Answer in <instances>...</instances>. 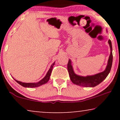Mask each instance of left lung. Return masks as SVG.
<instances>
[{
    "label": "left lung",
    "instance_id": "8db88e82",
    "mask_svg": "<svg viewBox=\"0 0 120 120\" xmlns=\"http://www.w3.org/2000/svg\"><path fill=\"white\" fill-rule=\"evenodd\" d=\"M106 32H108L107 30H106ZM108 43L109 44L110 48V54L105 69L101 73L92 75H87L86 76L77 75L74 71L73 66L71 65V60H69L67 68H68L70 80L72 82L78 86L86 87H93L97 86L103 80L105 79L110 71L112 63V49L110 40H108Z\"/></svg>",
    "mask_w": 120,
    "mask_h": 120
}]
</instances>
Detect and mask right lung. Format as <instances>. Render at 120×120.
<instances>
[{
  "instance_id": "obj_1",
  "label": "right lung",
  "mask_w": 120,
  "mask_h": 120,
  "mask_svg": "<svg viewBox=\"0 0 120 120\" xmlns=\"http://www.w3.org/2000/svg\"><path fill=\"white\" fill-rule=\"evenodd\" d=\"M55 62H54L53 63H52V64L51 65L50 68L49 69V70L47 71V73L46 75L45 76V77L41 79V80H40L39 82H35V83H25V82H22L21 81H17V80H15L14 79V80L17 82L18 83H19V85L22 86L23 87H28V88H33V87H39L40 86H41V85L45 84V83H47V82L49 81V79H50V75L51 74L52 70V68H53V65H55Z\"/></svg>"
}]
</instances>
